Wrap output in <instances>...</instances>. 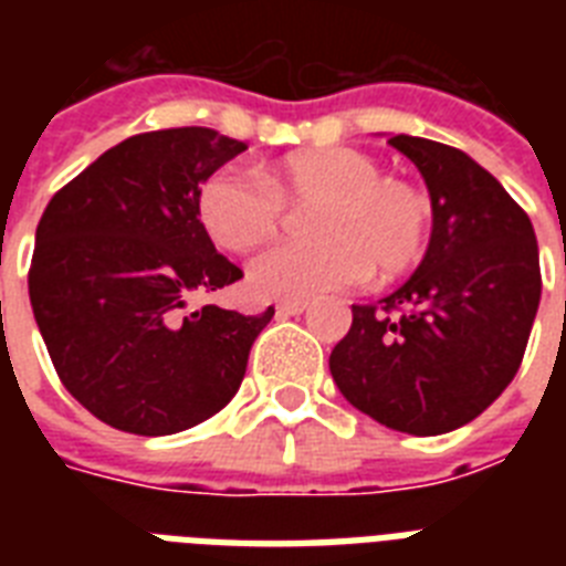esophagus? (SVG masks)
<instances>
[{"mask_svg": "<svg viewBox=\"0 0 566 566\" xmlns=\"http://www.w3.org/2000/svg\"><path fill=\"white\" fill-rule=\"evenodd\" d=\"M305 311H308V302H279L275 314H279V317H300Z\"/></svg>", "mask_w": 566, "mask_h": 566, "instance_id": "1", "label": "esophagus"}]
</instances>
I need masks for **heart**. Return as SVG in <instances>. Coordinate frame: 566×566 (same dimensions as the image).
<instances>
[{"label": "heart", "instance_id": "obj_1", "mask_svg": "<svg viewBox=\"0 0 566 566\" xmlns=\"http://www.w3.org/2000/svg\"><path fill=\"white\" fill-rule=\"evenodd\" d=\"M217 170L202 181L196 208L217 247L249 252L275 238L284 205L313 208L317 240L266 249L247 270L258 300H317L376 270L408 273L429 247L431 202L411 181L385 179L373 155L349 146L300 149L258 170Z\"/></svg>", "mask_w": 566, "mask_h": 566}]
</instances>
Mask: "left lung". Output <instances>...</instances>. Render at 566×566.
<instances>
[{"label":"left lung","instance_id":"obj_1","mask_svg":"<svg viewBox=\"0 0 566 566\" xmlns=\"http://www.w3.org/2000/svg\"><path fill=\"white\" fill-rule=\"evenodd\" d=\"M387 144L429 188V247L381 310L353 305L328 370L358 411L429 438L475 420L517 376L541 305V258L532 220L482 164L426 137Z\"/></svg>","mask_w":566,"mask_h":566}]
</instances>
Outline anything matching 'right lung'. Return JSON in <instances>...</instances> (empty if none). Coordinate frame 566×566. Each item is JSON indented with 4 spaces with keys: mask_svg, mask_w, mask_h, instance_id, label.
Masks as SVG:
<instances>
[{
    "mask_svg": "<svg viewBox=\"0 0 566 566\" xmlns=\"http://www.w3.org/2000/svg\"><path fill=\"white\" fill-rule=\"evenodd\" d=\"M243 149L205 126L135 135L40 217L31 311L66 390L114 429L161 438L222 411L273 319L196 305L243 275L196 208L202 181Z\"/></svg>",
    "mask_w": 566,
    "mask_h": 566,
    "instance_id": "right-lung-1",
    "label": "right lung"
}]
</instances>
